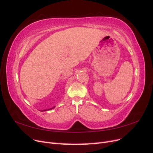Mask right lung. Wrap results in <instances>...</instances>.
Returning a JSON list of instances; mask_svg holds the SVG:
<instances>
[{"label": "right lung", "instance_id": "obj_1", "mask_svg": "<svg viewBox=\"0 0 153 153\" xmlns=\"http://www.w3.org/2000/svg\"><path fill=\"white\" fill-rule=\"evenodd\" d=\"M54 107H53V108H51V109H53ZM48 110H49V109H48ZM46 111H47V110H46Z\"/></svg>", "mask_w": 153, "mask_h": 153}]
</instances>
